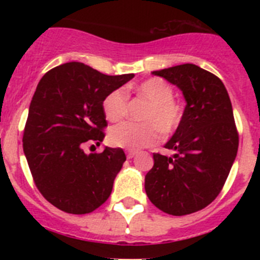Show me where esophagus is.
<instances>
[{"instance_id": "1", "label": "esophagus", "mask_w": 260, "mask_h": 260, "mask_svg": "<svg viewBox=\"0 0 260 260\" xmlns=\"http://www.w3.org/2000/svg\"><path fill=\"white\" fill-rule=\"evenodd\" d=\"M135 155H137V151H134V150H128L127 152H126V157L127 158H133Z\"/></svg>"}]
</instances>
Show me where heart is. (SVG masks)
<instances>
[{
  "instance_id": "obj_1",
  "label": "heart",
  "mask_w": 260,
  "mask_h": 260,
  "mask_svg": "<svg viewBox=\"0 0 260 260\" xmlns=\"http://www.w3.org/2000/svg\"><path fill=\"white\" fill-rule=\"evenodd\" d=\"M137 93L144 99L150 108L144 114L142 125L123 122L110 128L109 142L116 147L139 150L157 143L161 132H176L183 118V108L174 100V89L161 78H150L137 87ZM127 109V95L123 89H114L103 100V110L110 122L122 119Z\"/></svg>"
}]
</instances>
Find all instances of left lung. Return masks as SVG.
I'll list each match as a JSON object with an SVG mask.
<instances>
[{
    "mask_svg": "<svg viewBox=\"0 0 260 260\" xmlns=\"http://www.w3.org/2000/svg\"><path fill=\"white\" fill-rule=\"evenodd\" d=\"M182 91L181 125L165 148L153 153L144 178L147 197L158 210L183 216L203 210L221 191L237 156L238 133L228 91L219 78L192 63L152 71Z\"/></svg>",
    "mask_w": 260,
    "mask_h": 260,
    "instance_id": "obj_1",
    "label": "left lung"
}]
</instances>
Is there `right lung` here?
<instances>
[{"mask_svg":"<svg viewBox=\"0 0 260 260\" xmlns=\"http://www.w3.org/2000/svg\"><path fill=\"white\" fill-rule=\"evenodd\" d=\"M133 78L68 62L39 82L23 133V151L36 187L58 210L84 215L109 198L125 152L105 147L103 152L87 155L82 146L103 142L108 125L103 100Z\"/></svg>","mask_w":260,"mask_h":260,"instance_id":"obj_1","label":"right lung"}]
</instances>
